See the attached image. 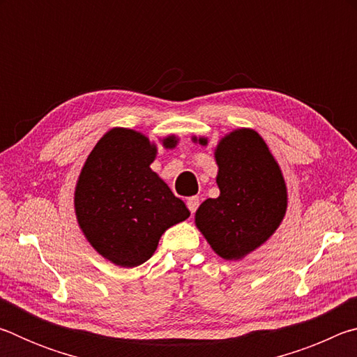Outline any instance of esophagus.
Wrapping results in <instances>:
<instances>
[{
	"label": "esophagus",
	"instance_id": "1",
	"mask_svg": "<svg viewBox=\"0 0 357 357\" xmlns=\"http://www.w3.org/2000/svg\"><path fill=\"white\" fill-rule=\"evenodd\" d=\"M185 204H187V208H189L190 213L193 214L198 209V206H200V200H198V197H189L187 198Z\"/></svg>",
	"mask_w": 357,
	"mask_h": 357
}]
</instances>
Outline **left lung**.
I'll return each mask as SVG.
<instances>
[{
  "label": "left lung",
  "instance_id": "8db88e82",
  "mask_svg": "<svg viewBox=\"0 0 357 357\" xmlns=\"http://www.w3.org/2000/svg\"><path fill=\"white\" fill-rule=\"evenodd\" d=\"M206 144V138H200ZM220 195L208 198L195 223L217 255L239 259L269 239L285 215L287 185L261 137L238 129L215 148Z\"/></svg>",
  "mask_w": 357,
  "mask_h": 357
}]
</instances>
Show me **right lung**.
I'll list each match as a JSON object with an SVG mask.
<instances>
[{
    "label": "right lung",
    "instance_id": "1",
    "mask_svg": "<svg viewBox=\"0 0 357 357\" xmlns=\"http://www.w3.org/2000/svg\"><path fill=\"white\" fill-rule=\"evenodd\" d=\"M176 143L172 135L164 146ZM155 154V144L140 132L112 129L88 155L75 187V214L84 236L123 268L149 259L165 229L190 215L149 168Z\"/></svg>",
    "mask_w": 357,
    "mask_h": 357
}]
</instances>
